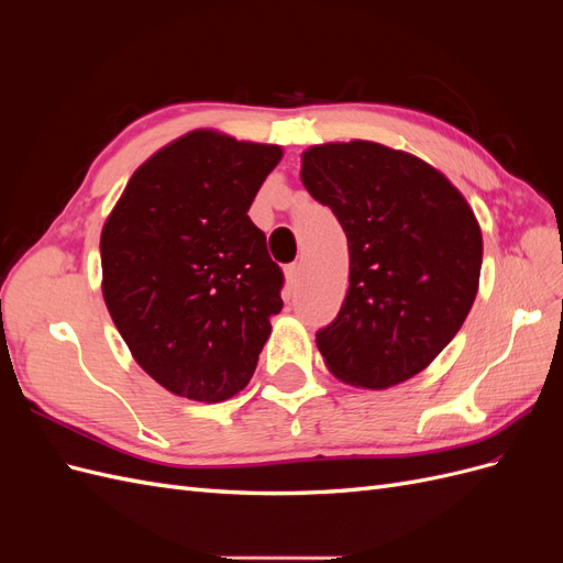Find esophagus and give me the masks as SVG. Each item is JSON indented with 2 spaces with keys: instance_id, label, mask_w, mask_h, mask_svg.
I'll use <instances>...</instances> for the list:
<instances>
[{
  "instance_id": "esophagus-1",
  "label": "esophagus",
  "mask_w": 563,
  "mask_h": 563,
  "mask_svg": "<svg viewBox=\"0 0 563 563\" xmlns=\"http://www.w3.org/2000/svg\"><path fill=\"white\" fill-rule=\"evenodd\" d=\"M298 282H300V265L298 263L286 265V284H288V288H296Z\"/></svg>"
}]
</instances>
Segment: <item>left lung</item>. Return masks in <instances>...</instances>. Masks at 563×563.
<instances>
[{"label":"left lung","instance_id":"obj_1","mask_svg":"<svg viewBox=\"0 0 563 563\" xmlns=\"http://www.w3.org/2000/svg\"><path fill=\"white\" fill-rule=\"evenodd\" d=\"M300 178L350 249L343 308L317 331L323 362L366 389L413 378L463 327L479 288L472 209L430 164L366 141L310 147Z\"/></svg>","mask_w":563,"mask_h":563}]
</instances>
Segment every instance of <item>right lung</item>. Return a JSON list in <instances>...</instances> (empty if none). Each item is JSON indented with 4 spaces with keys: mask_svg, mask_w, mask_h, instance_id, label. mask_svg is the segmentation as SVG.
Returning a JSON list of instances; mask_svg holds the SVG:
<instances>
[{
    "mask_svg": "<svg viewBox=\"0 0 563 563\" xmlns=\"http://www.w3.org/2000/svg\"><path fill=\"white\" fill-rule=\"evenodd\" d=\"M277 145L192 131L150 157L100 234L103 298L135 362L178 397L244 389L279 314L284 272L249 209Z\"/></svg>",
    "mask_w": 563,
    "mask_h": 563,
    "instance_id": "obj_1",
    "label": "right lung"
}]
</instances>
